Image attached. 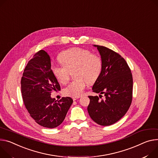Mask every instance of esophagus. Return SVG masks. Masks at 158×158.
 <instances>
[{
	"label": "esophagus",
	"mask_w": 158,
	"mask_h": 158,
	"mask_svg": "<svg viewBox=\"0 0 158 158\" xmlns=\"http://www.w3.org/2000/svg\"><path fill=\"white\" fill-rule=\"evenodd\" d=\"M80 97L78 96V97H73V99L74 100V101H75V100H76L77 99H79Z\"/></svg>",
	"instance_id": "34e87169"
}]
</instances>
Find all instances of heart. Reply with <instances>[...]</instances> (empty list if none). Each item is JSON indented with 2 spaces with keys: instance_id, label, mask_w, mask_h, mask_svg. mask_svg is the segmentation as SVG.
I'll return each instance as SVG.
<instances>
[{
  "instance_id": "obj_1",
  "label": "heart",
  "mask_w": 158,
  "mask_h": 158,
  "mask_svg": "<svg viewBox=\"0 0 158 158\" xmlns=\"http://www.w3.org/2000/svg\"><path fill=\"white\" fill-rule=\"evenodd\" d=\"M61 64H53V75L61 84H66L69 79V72L74 69V77L64 89L66 96L78 97L82 94L87 84L94 83L102 73L103 62L99 55L82 48H73L62 52L59 55Z\"/></svg>"
}]
</instances>
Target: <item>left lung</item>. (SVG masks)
I'll return each instance as SVG.
<instances>
[{
	"instance_id": "1",
	"label": "left lung",
	"mask_w": 158,
	"mask_h": 158,
	"mask_svg": "<svg viewBox=\"0 0 158 158\" xmlns=\"http://www.w3.org/2000/svg\"><path fill=\"white\" fill-rule=\"evenodd\" d=\"M97 47L103 62L102 73L94 82L93 91L103 94L104 99L89 96L88 111L96 123L108 126L120 120L128 111L132 100L133 79L131 70L123 57L103 46Z\"/></svg>"
}]
</instances>
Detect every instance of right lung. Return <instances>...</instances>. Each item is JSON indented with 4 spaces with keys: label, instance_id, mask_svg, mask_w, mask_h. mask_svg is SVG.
<instances>
[{
    "label": "right lung",
    "instance_id": "1",
    "mask_svg": "<svg viewBox=\"0 0 158 158\" xmlns=\"http://www.w3.org/2000/svg\"><path fill=\"white\" fill-rule=\"evenodd\" d=\"M23 102L30 116L40 125L53 128L60 125L73 103L70 97L59 101L52 98L53 91L60 90L51 69L49 55L41 50L27 64L21 81Z\"/></svg>",
    "mask_w": 158,
    "mask_h": 158
}]
</instances>
